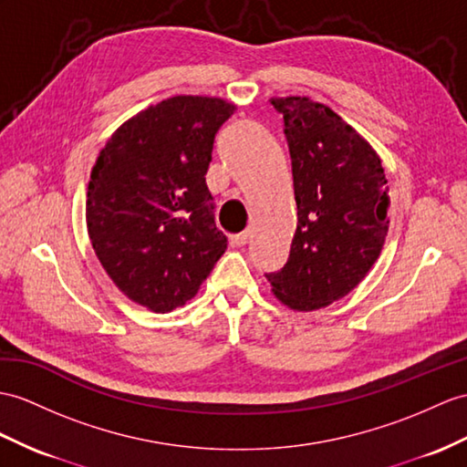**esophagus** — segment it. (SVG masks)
<instances>
[{
  "label": "esophagus",
  "mask_w": 467,
  "mask_h": 467,
  "mask_svg": "<svg viewBox=\"0 0 467 467\" xmlns=\"http://www.w3.org/2000/svg\"><path fill=\"white\" fill-rule=\"evenodd\" d=\"M247 240H249V234H247V232H242V234L232 235V237H230V244H232L234 247H244V245L247 244Z\"/></svg>",
  "instance_id": "34e87169"
}]
</instances>
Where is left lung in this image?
Segmentation results:
<instances>
[{"instance_id": "8db88e82", "label": "left lung", "mask_w": 467, "mask_h": 467, "mask_svg": "<svg viewBox=\"0 0 467 467\" xmlns=\"http://www.w3.org/2000/svg\"><path fill=\"white\" fill-rule=\"evenodd\" d=\"M283 115L297 202L289 259L265 273L293 311L343 299L367 277L389 232V186L377 150L335 110L309 97L271 99Z\"/></svg>"}]
</instances>
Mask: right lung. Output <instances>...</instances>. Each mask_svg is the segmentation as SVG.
Instances as JSON below:
<instances>
[{
	"label": "right lung",
	"instance_id": "obj_1",
	"mask_svg": "<svg viewBox=\"0 0 467 467\" xmlns=\"http://www.w3.org/2000/svg\"><path fill=\"white\" fill-rule=\"evenodd\" d=\"M234 110L215 97L166 99L119 127L90 172V244L112 283L154 313L194 297L227 247L206 172Z\"/></svg>",
	"mask_w": 467,
	"mask_h": 467
}]
</instances>
